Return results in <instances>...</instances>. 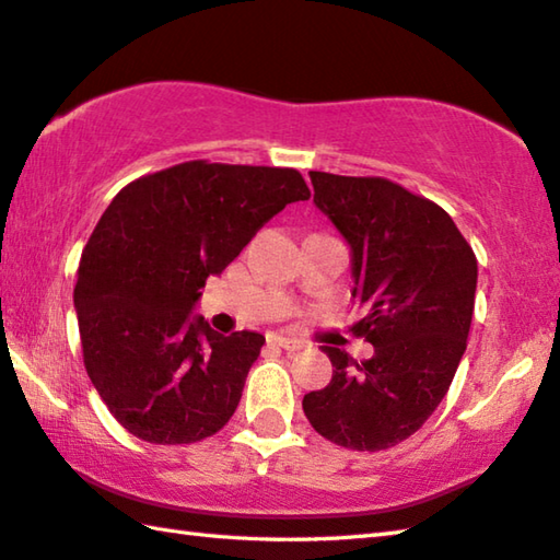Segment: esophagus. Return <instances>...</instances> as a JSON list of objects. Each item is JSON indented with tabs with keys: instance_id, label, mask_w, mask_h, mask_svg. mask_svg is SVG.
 <instances>
[{
	"instance_id": "esophagus-1",
	"label": "esophagus",
	"mask_w": 560,
	"mask_h": 560,
	"mask_svg": "<svg viewBox=\"0 0 560 560\" xmlns=\"http://www.w3.org/2000/svg\"><path fill=\"white\" fill-rule=\"evenodd\" d=\"M269 345L287 349V352H299V349H303V342H299V339L283 337V335H269Z\"/></svg>"
}]
</instances>
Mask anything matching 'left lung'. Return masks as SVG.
Masks as SVG:
<instances>
[{"label":"left lung","mask_w":560,"mask_h":560,"mask_svg":"<svg viewBox=\"0 0 560 560\" xmlns=\"http://www.w3.org/2000/svg\"><path fill=\"white\" fill-rule=\"evenodd\" d=\"M313 203L352 255L354 325L374 345L357 361L323 347L332 381L303 398L317 434L357 452H381L430 420L466 352L478 283L474 249L444 208L381 177L311 172Z\"/></svg>","instance_id":"1"}]
</instances>
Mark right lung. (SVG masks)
Masks as SVG:
<instances>
[{"instance_id": "right-lung-1", "label": "right lung", "mask_w": 560, "mask_h": 560, "mask_svg": "<svg viewBox=\"0 0 560 560\" xmlns=\"http://www.w3.org/2000/svg\"><path fill=\"white\" fill-rule=\"evenodd\" d=\"M311 189L295 170L194 160L116 194L77 269L84 369L108 412L150 444H191L233 418L259 332L194 315L269 218Z\"/></svg>"}]
</instances>
